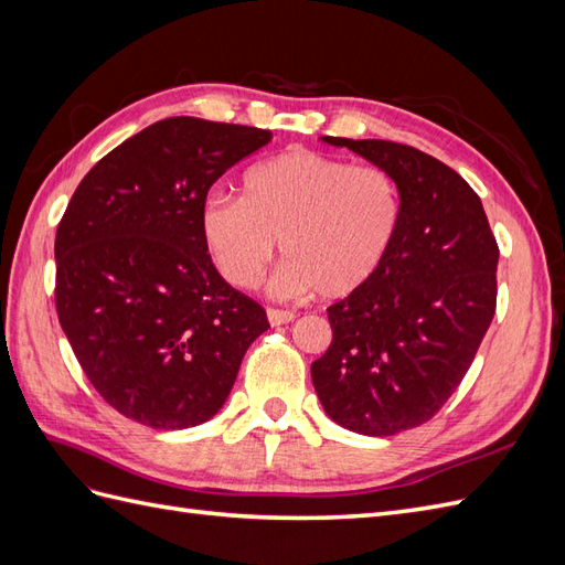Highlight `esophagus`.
<instances>
[{"instance_id":"obj_1","label":"esophagus","mask_w":565,"mask_h":565,"mask_svg":"<svg viewBox=\"0 0 565 565\" xmlns=\"http://www.w3.org/2000/svg\"><path fill=\"white\" fill-rule=\"evenodd\" d=\"M266 316H268L270 324H285V322H292L295 320L292 311H282V309H268Z\"/></svg>"}]
</instances>
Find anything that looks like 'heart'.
<instances>
[{
  "mask_svg": "<svg viewBox=\"0 0 565 565\" xmlns=\"http://www.w3.org/2000/svg\"><path fill=\"white\" fill-rule=\"evenodd\" d=\"M401 185L386 167L295 148L249 167L243 198L212 193L200 231L221 278L249 289L276 254V292L344 299L365 287L396 243Z\"/></svg>",
  "mask_w": 565,
  "mask_h": 565,
  "instance_id": "obj_1",
  "label": "heart"
}]
</instances>
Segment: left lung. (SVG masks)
<instances>
[{
	"label": "left lung",
	"instance_id": "1",
	"mask_svg": "<svg viewBox=\"0 0 565 565\" xmlns=\"http://www.w3.org/2000/svg\"><path fill=\"white\" fill-rule=\"evenodd\" d=\"M396 177L403 218L384 266L332 303V344L311 365L318 398L337 424L393 436L429 422L465 380L498 303L500 247L481 198L426 152L322 136Z\"/></svg>",
	"mask_w": 565,
	"mask_h": 565
}]
</instances>
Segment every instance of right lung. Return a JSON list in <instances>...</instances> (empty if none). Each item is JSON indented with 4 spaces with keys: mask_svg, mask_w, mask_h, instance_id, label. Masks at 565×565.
Here are the masks:
<instances>
[{
    "mask_svg": "<svg viewBox=\"0 0 565 565\" xmlns=\"http://www.w3.org/2000/svg\"><path fill=\"white\" fill-rule=\"evenodd\" d=\"M268 129L167 117L100 158L56 231V311L110 407L150 429H188L226 403L270 324L212 264L200 207Z\"/></svg>",
    "mask_w": 565,
    "mask_h": 565,
    "instance_id": "add662e5",
    "label": "right lung"
}]
</instances>
